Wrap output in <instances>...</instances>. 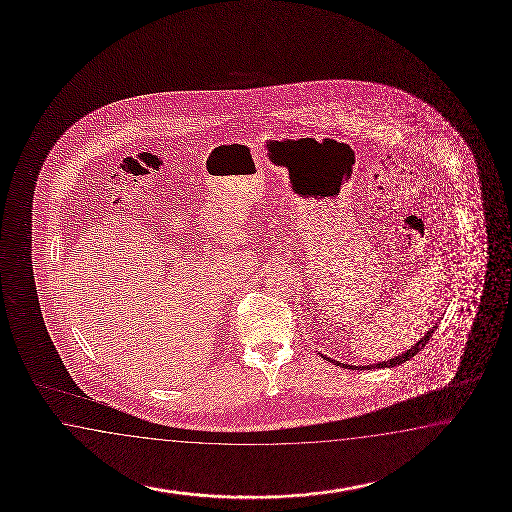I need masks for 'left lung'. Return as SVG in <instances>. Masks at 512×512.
Wrapping results in <instances>:
<instances>
[{
    "instance_id": "1",
    "label": "left lung",
    "mask_w": 512,
    "mask_h": 512,
    "mask_svg": "<svg viewBox=\"0 0 512 512\" xmlns=\"http://www.w3.org/2000/svg\"><path fill=\"white\" fill-rule=\"evenodd\" d=\"M435 329H437V323L433 325L432 329L428 330L424 336H422L421 340L417 341L415 345H411V349H408L406 353L398 354V356H395V358H391V360H387V362H378V364H371V365H349V364H340V362H336V360H332V358H327V356H323L327 362H332V364L341 365V367H349V369H356V371H364V369H373V367H378V369H384V367H395V365L404 364V362H408V360H411L413 356L417 353H421V349H424L426 347V343L430 341V338H432L433 332H435Z\"/></svg>"
}]
</instances>
